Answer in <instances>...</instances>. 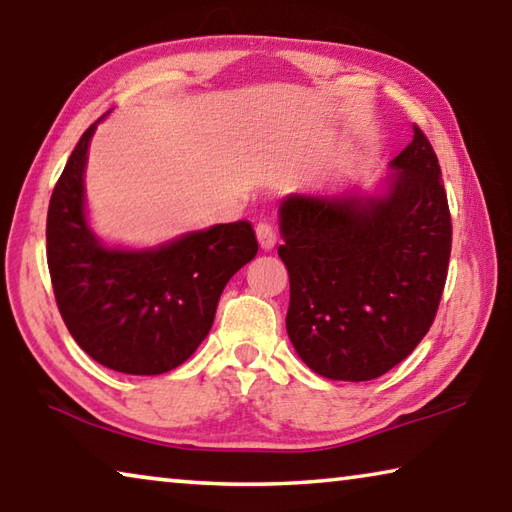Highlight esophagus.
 <instances>
[{"label": "esophagus", "instance_id": "esophagus-1", "mask_svg": "<svg viewBox=\"0 0 512 512\" xmlns=\"http://www.w3.org/2000/svg\"><path fill=\"white\" fill-rule=\"evenodd\" d=\"M255 232H257V241H259V246H262V250H271L275 246L277 237H275V230L271 223H266V221L257 223Z\"/></svg>", "mask_w": 512, "mask_h": 512}]
</instances>
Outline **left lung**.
<instances>
[{"instance_id": "8db88e82", "label": "left lung", "mask_w": 512, "mask_h": 512, "mask_svg": "<svg viewBox=\"0 0 512 512\" xmlns=\"http://www.w3.org/2000/svg\"><path fill=\"white\" fill-rule=\"evenodd\" d=\"M386 194H291L277 248L289 271L287 332L327 379L370 381L415 350L443 298L452 216L418 126L391 162Z\"/></svg>"}]
</instances>
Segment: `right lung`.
I'll return each mask as SVG.
<instances>
[{"instance_id": "add662e5", "label": "right lung", "mask_w": 512, "mask_h": 512, "mask_svg": "<svg viewBox=\"0 0 512 512\" xmlns=\"http://www.w3.org/2000/svg\"><path fill=\"white\" fill-rule=\"evenodd\" d=\"M99 121L81 135L49 201L47 264L56 305L74 341L101 366L162 375L203 343L225 284L257 255V237L248 221H235L158 248L103 246L85 219L83 187Z\"/></svg>"}]
</instances>
